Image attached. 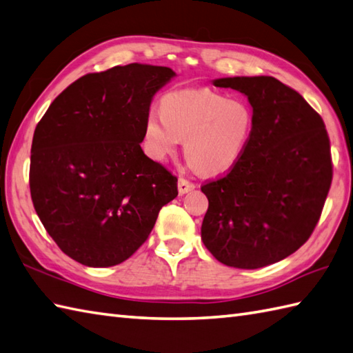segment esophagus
I'll return each instance as SVG.
<instances>
[{"label": "esophagus", "mask_w": 353, "mask_h": 353, "mask_svg": "<svg viewBox=\"0 0 353 353\" xmlns=\"http://www.w3.org/2000/svg\"><path fill=\"white\" fill-rule=\"evenodd\" d=\"M193 189H194V184L192 181H189V179H185V178L178 179V192H179V194H185V193L192 192Z\"/></svg>", "instance_id": "1"}]
</instances>
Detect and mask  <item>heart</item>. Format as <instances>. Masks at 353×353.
Here are the masks:
<instances>
[{
	"mask_svg": "<svg viewBox=\"0 0 353 353\" xmlns=\"http://www.w3.org/2000/svg\"><path fill=\"white\" fill-rule=\"evenodd\" d=\"M252 128V110L243 101L211 89H183L161 99V112L148 113L145 145L152 159L163 161L185 140L192 166L217 175L236 166Z\"/></svg>",
	"mask_w": 353,
	"mask_h": 353,
	"instance_id": "heart-1",
	"label": "heart"
}]
</instances>
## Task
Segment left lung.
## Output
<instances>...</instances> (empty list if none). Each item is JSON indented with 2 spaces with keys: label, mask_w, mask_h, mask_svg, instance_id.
Here are the masks:
<instances>
[{
  "label": "left lung",
  "mask_w": 353,
  "mask_h": 353,
  "mask_svg": "<svg viewBox=\"0 0 353 353\" xmlns=\"http://www.w3.org/2000/svg\"><path fill=\"white\" fill-rule=\"evenodd\" d=\"M216 88L245 93L254 128L241 159L201 185V236L217 261L258 269L296 252L314 231L332 183L325 122L299 92L273 77H234Z\"/></svg>",
  "instance_id": "obj_1"
}]
</instances>
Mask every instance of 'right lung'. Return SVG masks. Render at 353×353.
Instances as JSON below:
<instances>
[{
    "label": "right lung",
    "mask_w": 353,
    "mask_h": 353,
    "mask_svg": "<svg viewBox=\"0 0 353 353\" xmlns=\"http://www.w3.org/2000/svg\"><path fill=\"white\" fill-rule=\"evenodd\" d=\"M174 70L131 63L78 78L52 101L31 143L30 193L72 260L110 268L150 237L178 178L143 154L154 93Z\"/></svg>",
    "instance_id": "obj_1"
}]
</instances>
